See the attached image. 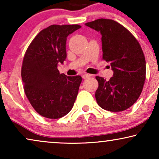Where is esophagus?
Returning <instances> with one entry per match:
<instances>
[{
    "mask_svg": "<svg viewBox=\"0 0 159 159\" xmlns=\"http://www.w3.org/2000/svg\"><path fill=\"white\" fill-rule=\"evenodd\" d=\"M90 76L91 75H89V74H83V75H82V78H83V79H87V78L90 77Z\"/></svg>",
    "mask_w": 159,
    "mask_h": 159,
    "instance_id": "obj_1",
    "label": "esophagus"
}]
</instances>
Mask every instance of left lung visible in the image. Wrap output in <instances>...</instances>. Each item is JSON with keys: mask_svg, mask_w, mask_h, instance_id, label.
I'll return each mask as SVG.
<instances>
[{"mask_svg": "<svg viewBox=\"0 0 159 159\" xmlns=\"http://www.w3.org/2000/svg\"><path fill=\"white\" fill-rule=\"evenodd\" d=\"M101 32L103 59L110 62L113 77L108 81L96 76L98 104L113 112L133 105L142 92L146 75L144 53L131 32L112 19H98L85 24Z\"/></svg>", "mask_w": 159, "mask_h": 159, "instance_id": "left-lung-1", "label": "left lung"}]
</instances>
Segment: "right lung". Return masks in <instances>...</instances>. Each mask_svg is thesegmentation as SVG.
Instances as JSON below:
<instances>
[{
  "mask_svg": "<svg viewBox=\"0 0 159 159\" xmlns=\"http://www.w3.org/2000/svg\"><path fill=\"white\" fill-rule=\"evenodd\" d=\"M81 26L53 25L41 30L24 56V90L34 109L48 119H59L72 108L82 82L80 76L60 74L57 66L66 58L69 34Z\"/></svg>",
  "mask_w": 159,
  "mask_h": 159,
  "instance_id": "obj_1",
  "label": "right lung"
}]
</instances>
